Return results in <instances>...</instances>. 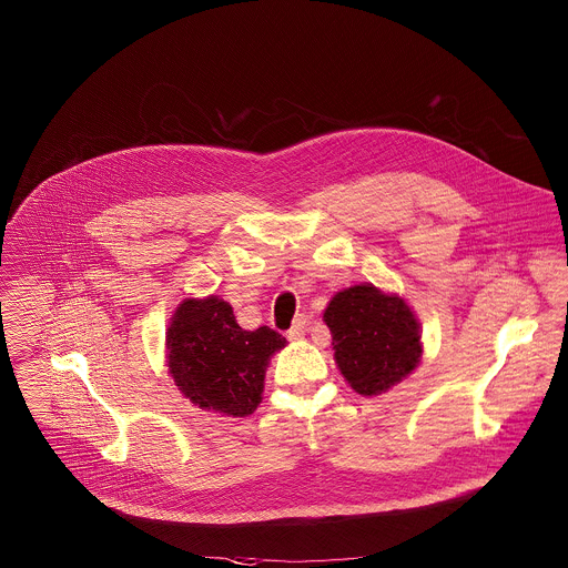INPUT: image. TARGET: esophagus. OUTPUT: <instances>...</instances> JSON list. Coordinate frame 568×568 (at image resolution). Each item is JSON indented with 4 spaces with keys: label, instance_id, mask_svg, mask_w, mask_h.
<instances>
[{
    "label": "esophagus",
    "instance_id": "34e87169",
    "mask_svg": "<svg viewBox=\"0 0 568 568\" xmlns=\"http://www.w3.org/2000/svg\"><path fill=\"white\" fill-rule=\"evenodd\" d=\"M305 329H307V318L305 316H298L292 325V329L287 332V338L290 341H301L305 336Z\"/></svg>",
    "mask_w": 568,
    "mask_h": 568
}]
</instances>
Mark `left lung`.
Instances as JSON below:
<instances>
[{
  "label": "left lung",
  "mask_w": 568,
  "mask_h": 568,
  "mask_svg": "<svg viewBox=\"0 0 568 568\" xmlns=\"http://www.w3.org/2000/svg\"><path fill=\"white\" fill-rule=\"evenodd\" d=\"M323 321L346 384L364 397L388 393L422 362V325L399 296L371 283L334 294Z\"/></svg>",
  "instance_id": "left-lung-1"
}]
</instances>
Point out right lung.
Here are the masks:
<instances>
[{
    "mask_svg": "<svg viewBox=\"0 0 568 568\" xmlns=\"http://www.w3.org/2000/svg\"><path fill=\"white\" fill-rule=\"evenodd\" d=\"M166 366L197 408L247 417L263 399L265 371L287 341L270 327L245 332L220 296L184 298L166 329Z\"/></svg>",
    "mask_w": 568,
    "mask_h": 568,
    "instance_id": "right-lung-1",
    "label": "right lung"
}]
</instances>
